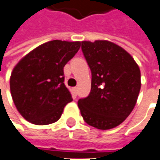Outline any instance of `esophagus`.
<instances>
[{"instance_id": "esophagus-1", "label": "esophagus", "mask_w": 160, "mask_h": 160, "mask_svg": "<svg viewBox=\"0 0 160 160\" xmlns=\"http://www.w3.org/2000/svg\"><path fill=\"white\" fill-rule=\"evenodd\" d=\"M77 89H78V88H77V87H74V88H72V91H73V93H74V95H75V96L77 95Z\"/></svg>"}]
</instances>
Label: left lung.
I'll list each match as a JSON object with an SVG mask.
<instances>
[{
  "label": "left lung",
  "instance_id": "1",
  "mask_svg": "<svg viewBox=\"0 0 160 160\" xmlns=\"http://www.w3.org/2000/svg\"><path fill=\"white\" fill-rule=\"evenodd\" d=\"M91 71V90L78 101L86 123L99 129L120 125L133 110L141 89V72L132 57L108 41L82 42Z\"/></svg>",
  "mask_w": 160,
  "mask_h": 160
}]
</instances>
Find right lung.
I'll return each mask as SVG.
<instances>
[{
    "mask_svg": "<svg viewBox=\"0 0 160 160\" xmlns=\"http://www.w3.org/2000/svg\"><path fill=\"white\" fill-rule=\"evenodd\" d=\"M80 42H47L25 56L14 68L10 90L20 115L35 125L59 119L72 101L64 84L63 68L80 48Z\"/></svg>",
    "mask_w": 160,
    "mask_h": 160,
    "instance_id": "obj_1",
    "label": "right lung"
}]
</instances>
